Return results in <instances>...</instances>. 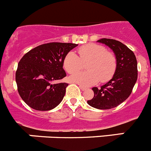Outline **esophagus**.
Here are the masks:
<instances>
[{"instance_id":"obj_1","label":"esophagus","mask_w":151,"mask_h":151,"mask_svg":"<svg viewBox=\"0 0 151 151\" xmlns=\"http://www.w3.org/2000/svg\"><path fill=\"white\" fill-rule=\"evenodd\" d=\"M78 86H79V88L82 89V91H85L86 89H87V88L85 87V86H83V85H78Z\"/></svg>"}]
</instances>
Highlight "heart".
<instances>
[{
	"label": "heart",
	"instance_id": "heart-1",
	"mask_svg": "<svg viewBox=\"0 0 151 151\" xmlns=\"http://www.w3.org/2000/svg\"><path fill=\"white\" fill-rule=\"evenodd\" d=\"M78 56L69 52L63 59V68L69 74L74 73L70 80L84 85H91L99 81L107 82L113 77L117 67V60L113 52L97 44H87L79 47ZM87 63L88 71L76 73Z\"/></svg>",
	"mask_w": 151,
	"mask_h": 151
}]
</instances>
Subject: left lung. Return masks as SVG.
<instances>
[{"mask_svg": "<svg viewBox=\"0 0 151 151\" xmlns=\"http://www.w3.org/2000/svg\"><path fill=\"white\" fill-rule=\"evenodd\" d=\"M98 42L105 44L113 50L117 67L113 78L100 88H92L94 95L88 104L99 110H108L122 104L131 94L138 78L137 60L132 50L120 41L101 38Z\"/></svg>", "mask_w": 151, "mask_h": 151, "instance_id": "left-lung-1", "label": "left lung"}]
</instances>
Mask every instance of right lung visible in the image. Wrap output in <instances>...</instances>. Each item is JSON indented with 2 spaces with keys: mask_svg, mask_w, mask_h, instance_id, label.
Masks as SVG:
<instances>
[{
  "mask_svg": "<svg viewBox=\"0 0 151 151\" xmlns=\"http://www.w3.org/2000/svg\"><path fill=\"white\" fill-rule=\"evenodd\" d=\"M76 44L50 42L27 52L16 72L17 90L26 104L36 110L54 109L62 101L67 83L55 84L66 76L63 69L65 56Z\"/></svg>",
  "mask_w": 151,
  "mask_h": 151,
  "instance_id": "1",
  "label": "right lung"
}]
</instances>
